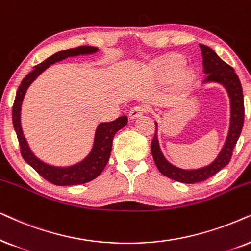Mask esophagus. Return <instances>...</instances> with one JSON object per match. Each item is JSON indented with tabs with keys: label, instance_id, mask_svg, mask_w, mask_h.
<instances>
[{
	"label": "esophagus",
	"instance_id": "esophagus-1",
	"mask_svg": "<svg viewBox=\"0 0 251 251\" xmlns=\"http://www.w3.org/2000/svg\"><path fill=\"white\" fill-rule=\"evenodd\" d=\"M146 111H147V108L145 105H136L134 108H132L131 111H129V118L131 119L139 118V117H141Z\"/></svg>",
	"mask_w": 251,
	"mask_h": 251
}]
</instances>
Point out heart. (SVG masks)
Instances as JSON below:
<instances>
[{"mask_svg": "<svg viewBox=\"0 0 251 251\" xmlns=\"http://www.w3.org/2000/svg\"><path fill=\"white\" fill-rule=\"evenodd\" d=\"M186 64L185 58L180 55H173L170 57L163 59L157 64L156 69L160 75L163 76H175L183 69ZM185 82H190L194 78V73L190 70H186L182 75Z\"/></svg>", "mask_w": 251, "mask_h": 251, "instance_id": "obj_1", "label": "heart"}]
</instances>
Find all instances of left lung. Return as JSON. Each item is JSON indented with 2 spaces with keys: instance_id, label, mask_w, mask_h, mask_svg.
<instances>
[{
  "instance_id": "left-lung-1",
  "label": "left lung",
  "mask_w": 251,
  "mask_h": 251,
  "mask_svg": "<svg viewBox=\"0 0 251 251\" xmlns=\"http://www.w3.org/2000/svg\"><path fill=\"white\" fill-rule=\"evenodd\" d=\"M200 48H201L203 57V72L206 75L204 82H218L225 87L228 93L230 100V124L225 145L217 158L208 166L196 170L179 169L169 163L160 151L158 138H157V133H155L151 141V153L157 169L163 176L183 183L204 181L228 164L233 149L241 134L243 120H245V102H243L242 86L234 69L226 64L223 59H220L218 55L208 46L200 45Z\"/></svg>"
}]
</instances>
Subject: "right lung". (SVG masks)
<instances>
[{
    "instance_id": "add662e5",
    "label": "right lung",
    "mask_w": 251,
    "mask_h": 251,
    "mask_svg": "<svg viewBox=\"0 0 251 251\" xmlns=\"http://www.w3.org/2000/svg\"><path fill=\"white\" fill-rule=\"evenodd\" d=\"M96 47L91 46H80L76 48H71L58 51L47 58L46 61L40 63L39 65L34 66L32 72H29L27 75L23 79L21 85L18 87V91L16 93L15 102L12 106V123L15 127L17 138H18L19 147H21V153L25 162L32 166L43 179L47 181L53 183L57 186H72V185H81L92 181L95 178L101 175V172L104 170L106 163L110 158L111 153L113 136L119 129H122L124 126L127 124V117L122 116L117 118L113 122L101 123L98 126L95 132L94 145L91 152L86 158H83L81 162L70 166H53L39 159L32 150L29 149L26 141L21 125V109L22 103L24 100L25 93L27 91L29 85L38 78L39 75L45 71L49 65L53 63L63 61L68 57L79 55H88V53H94L98 51Z\"/></svg>"
}]
</instances>
